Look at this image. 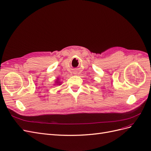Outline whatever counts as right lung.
Listing matches in <instances>:
<instances>
[{"mask_svg":"<svg viewBox=\"0 0 151 151\" xmlns=\"http://www.w3.org/2000/svg\"><path fill=\"white\" fill-rule=\"evenodd\" d=\"M61 85V81H59V78H58L56 79V80L55 81V84H54V85Z\"/></svg>","mask_w":151,"mask_h":151,"instance_id":"add662e5","label":"right lung"}]
</instances>
